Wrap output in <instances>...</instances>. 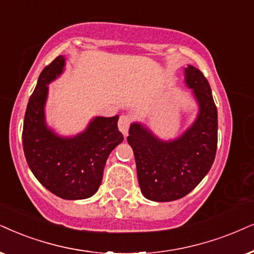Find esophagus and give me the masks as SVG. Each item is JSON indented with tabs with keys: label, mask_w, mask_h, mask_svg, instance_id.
Here are the masks:
<instances>
[{
	"label": "esophagus",
	"mask_w": 254,
	"mask_h": 254,
	"mask_svg": "<svg viewBox=\"0 0 254 254\" xmlns=\"http://www.w3.org/2000/svg\"><path fill=\"white\" fill-rule=\"evenodd\" d=\"M131 123V118L127 115H122L120 121H118V129L124 136H127V131H129V127Z\"/></svg>",
	"instance_id": "34e87169"
}]
</instances>
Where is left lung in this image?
<instances>
[{"label": "left lung", "instance_id": "obj_1", "mask_svg": "<svg viewBox=\"0 0 254 254\" xmlns=\"http://www.w3.org/2000/svg\"><path fill=\"white\" fill-rule=\"evenodd\" d=\"M184 81L198 114L190 127L173 139H160L140 122L130 125L137 177L144 197L172 201L190 193L210 171L217 150L218 114L210 84L193 65L184 69Z\"/></svg>", "mask_w": 254, "mask_h": 254}]
</instances>
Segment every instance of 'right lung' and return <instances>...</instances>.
<instances>
[{
  "mask_svg": "<svg viewBox=\"0 0 254 254\" xmlns=\"http://www.w3.org/2000/svg\"><path fill=\"white\" fill-rule=\"evenodd\" d=\"M66 60L59 56L42 70L24 116L23 150L31 172L47 190L66 200L92 197L103 178L111 151L123 142L120 116L94 117L82 132L61 136L46 120L49 84L62 75Z\"/></svg>",
  "mask_w": 254,
  "mask_h": 254,
  "instance_id": "obj_1",
  "label": "right lung"
}]
</instances>
